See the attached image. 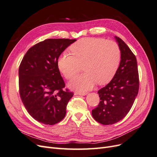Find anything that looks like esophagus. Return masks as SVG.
<instances>
[{
  "instance_id": "1",
  "label": "esophagus",
  "mask_w": 157,
  "mask_h": 157,
  "mask_svg": "<svg viewBox=\"0 0 157 157\" xmlns=\"http://www.w3.org/2000/svg\"><path fill=\"white\" fill-rule=\"evenodd\" d=\"M77 94L80 95V96H85V95H86L88 94L87 92H76Z\"/></svg>"
}]
</instances>
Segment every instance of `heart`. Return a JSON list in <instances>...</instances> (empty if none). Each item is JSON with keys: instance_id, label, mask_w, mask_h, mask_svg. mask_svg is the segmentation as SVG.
<instances>
[{"instance_id": "obj_1", "label": "heart", "mask_w": 157, "mask_h": 157, "mask_svg": "<svg viewBox=\"0 0 157 157\" xmlns=\"http://www.w3.org/2000/svg\"><path fill=\"white\" fill-rule=\"evenodd\" d=\"M71 55L61 54L57 64L65 78H73L81 69L85 72L75 77L69 86L86 91L95 84L104 85L115 77L120 65L121 52L117 42L102 38H84L69 47Z\"/></svg>"}]
</instances>
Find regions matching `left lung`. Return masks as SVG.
<instances>
[{
	"mask_svg": "<svg viewBox=\"0 0 157 157\" xmlns=\"http://www.w3.org/2000/svg\"><path fill=\"white\" fill-rule=\"evenodd\" d=\"M115 39L121 52L120 65L111 82L98 92L100 101L92 111L94 119L103 125L113 124L124 118L139 91L136 56L121 39L117 36Z\"/></svg>",
	"mask_w": 157,
	"mask_h": 157,
	"instance_id": "obj_1",
	"label": "left lung"
}]
</instances>
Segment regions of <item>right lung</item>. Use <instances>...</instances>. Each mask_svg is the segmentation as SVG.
Masks as SVG:
<instances>
[{
	"label": "right lung",
	"instance_id": "right-lung-1",
	"mask_svg": "<svg viewBox=\"0 0 157 157\" xmlns=\"http://www.w3.org/2000/svg\"><path fill=\"white\" fill-rule=\"evenodd\" d=\"M77 40L49 39L30 48L19 67V91L29 115L42 124L54 125L65 117L74 94L65 88L57 61Z\"/></svg>",
	"mask_w": 157,
	"mask_h": 157
}]
</instances>
